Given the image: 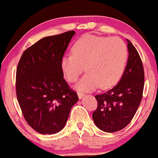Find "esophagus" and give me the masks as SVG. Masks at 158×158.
Returning <instances> with one entry per match:
<instances>
[{"instance_id":"1","label":"esophagus","mask_w":158,"mask_h":158,"mask_svg":"<svg viewBox=\"0 0 158 158\" xmlns=\"http://www.w3.org/2000/svg\"><path fill=\"white\" fill-rule=\"evenodd\" d=\"M77 95H78V97H79V99H82L83 97H84V96H85V94H84V93H82V92H80V91H77Z\"/></svg>"}]
</instances>
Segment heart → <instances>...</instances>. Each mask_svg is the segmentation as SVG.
I'll use <instances>...</instances> for the list:
<instances>
[{
  "label": "heart",
  "instance_id": "1",
  "mask_svg": "<svg viewBox=\"0 0 158 158\" xmlns=\"http://www.w3.org/2000/svg\"><path fill=\"white\" fill-rule=\"evenodd\" d=\"M71 52L61 58V69L70 82L77 81L84 70L87 71L77 85L82 90L115 85L123 76L128 59L127 47L117 37L84 35L74 43Z\"/></svg>",
  "mask_w": 158,
  "mask_h": 158
}]
</instances>
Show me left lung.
Segmentation results:
<instances>
[{"label": "left lung", "instance_id": "left-lung-1", "mask_svg": "<svg viewBox=\"0 0 158 158\" xmlns=\"http://www.w3.org/2000/svg\"><path fill=\"white\" fill-rule=\"evenodd\" d=\"M128 59L119 82L110 90L95 96L97 108L93 113L94 123L106 132H115L127 126L137 112L144 84L140 55L129 40Z\"/></svg>", "mask_w": 158, "mask_h": 158}]
</instances>
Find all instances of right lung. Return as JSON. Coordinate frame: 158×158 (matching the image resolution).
I'll list each match as a JSON object with an SVG mask.
<instances>
[{
	"mask_svg": "<svg viewBox=\"0 0 158 158\" xmlns=\"http://www.w3.org/2000/svg\"><path fill=\"white\" fill-rule=\"evenodd\" d=\"M75 32L47 36L25 50L16 74V92L21 111L30 127L41 134H55L65 126L77 93L64 79L61 61Z\"/></svg>",
	"mask_w": 158,
	"mask_h": 158,
	"instance_id": "obj_1",
	"label": "right lung"
}]
</instances>
